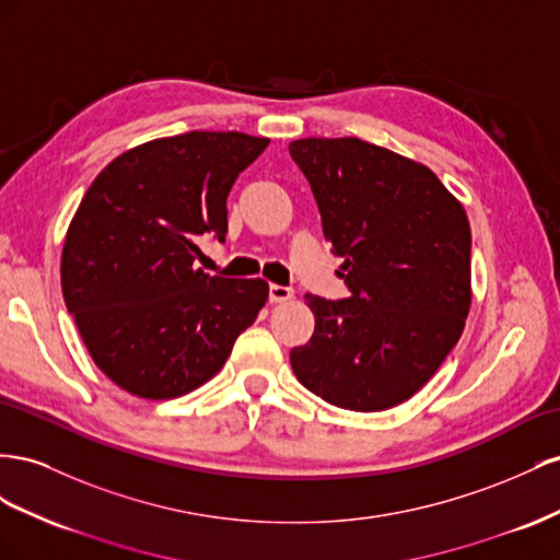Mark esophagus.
<instances>
[{"label": "esophagus", "mask_w": 560, "mask_h": 560, "mask_svg": "<svg viewBox=\"0 0 560 560\" xmlns=\"http://www.w3.org/2000/svg\"><path fill=\"white\" fill-rule=\"evenodd\" d=\"M291 298H293V289H289V285H279V283L269 285V302H285Z\"/></svg>", "instance_id": "esophagus-1"}]
</instances>
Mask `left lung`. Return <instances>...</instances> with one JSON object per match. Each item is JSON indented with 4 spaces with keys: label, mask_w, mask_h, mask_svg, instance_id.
<instances>
[{
    "label": "left lung",
    "mask_w": 560,
    "mask_h": 560,
    "mask_svg": "<svg viewBox=\"0 0 560 560\" xmlns=\"http://www.w3.org/2000/svg\"><path fill=\"white\" fill-rule=\"evenodd\" d=\"M289 152L349 289L342 300L305 295L316 326L291 349L293 373L338 408H394L427 385L465 330L467 213L427 166L359 138H302Z\"/></svg>",
    "instance_id": "obj_1"
}]
</instances>
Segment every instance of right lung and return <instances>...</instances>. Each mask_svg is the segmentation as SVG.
I'll use <instances>...</instances> for the list:
<instances>
[{"label":"right lung","instance_id":"1","mask_svg":"<svg viewBox=\"0 0 560 560\" xmlns=\"http://www.w3.org/2000/svg\"><path fill=\"white\" fill-rule=\"evenodd\" d=\"M269 145L236 131H189L138 145L84 195L62 246L60 283L95 365L142 398L211 380L265 307L262 279L211 277L199 236L225 242L234 180Z\"/></svg>","mask_w":560,"mask_h":560}]
</instances>
